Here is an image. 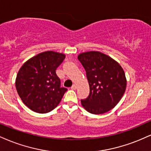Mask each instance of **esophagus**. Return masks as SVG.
Segmentation results:
<instances>
[{"instance_id":"obj_1","label":"esophagus","mask_w":151,"mask_h":151,"mask_svg":"<svg viewBox=\"0 0 151 151\" xmlns=\"http://www.w3.org/2000/svg\"><path fill=\"white\" fill-rule=\"evenodd\" d=\"M71 88H72V90H76V89H77V85H76V84L72 85V87H71Z\"/></svg>"}]
</instances>
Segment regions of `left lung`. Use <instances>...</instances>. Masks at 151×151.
I'll return each mask as SVG.
<instances>
[{
  "label": "left lung",
  "mask_w": 151,
  "mask_h": 151,
  "mask_svg": "<svg viewBox=\"0 0 151 151\" xmlns=\"http://www.w3.org/2000/svg\"><path fill=\"white\" fill-rule=\"evenodd\" d=\"M86 72L90 93L81 100L83 108L95 115L112 109L119 102L127 87L124 70L117 61L99 51H88L78 55Z\"/></svg>",
  "instance_id": "obj_1"
}]
</instances>
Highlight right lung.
<instances>
[{
  "mask_svg": "<svg viewBox=\"0 0 151 151\" xmlns=\"http://www.w3.org/2000/svg\"><path fill=\"white\" fill-rule=\"evenodd\" d=\"M65 58L63 53L48 50L31 58L19 69L15 87L22 102L32 111L47 113L61 101L66 88L60 87L55 70Z\"/></svg>",
  "mask_w": 151,
  "mask_h": 151,
  "instance_id": "1",
  "label": "right lung"
}]
</instances>
